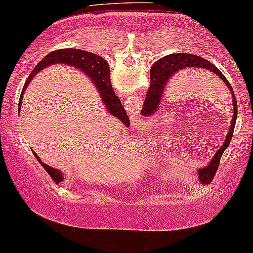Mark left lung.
Listing matches in <instances>:
<instances>
[{
    "mask_svg": "<svg viewBox=\"0 0 253 253\" xmlns=\"http://www.w3.org/2000/svg\"><path fill=\"white\" fill-rule=\"evenodd\" d=\"M193 68H201L209 70L211 72H213L216 76H218L223 83L226 84L228 90L231 91L232 95V104H233V118L231 121L230 130L227 132L226 139L224 140V143L221 145L220 148L216 151V154L213 155L212 159H211L209 164L207 166L200 167L198 169V180L201 184L207 185L211 183L217 172V169L219 166V162L221 158V155L224 154L225 149L227 148L230 145L233 132H234L235 122H236V116H238V104H236V98L233 91V88L231 84L228 83L226 78L221 73L218 69L211 62L207 61L203 57L192 55V54H186V53H177V54H170L165 57H162L161 60H158L150 69V79L151 84L147 91V96L143 103V114L145 116H151L154 113H156L158 110L159 105L162 103V98L164 96V92L166 90V87L170 79H173L174 76H176L178 72L183 71L186 69H193Z\"/></svg>",
    "mask_w": 253,
    "mask_h": 253,
    "instance_id": "8db88e82",
    "label": "left lung"
}]
</instances>
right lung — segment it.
<instances>
[{"label": "right lung", "mask_w": 253, "mask_h": 253, "mask_svg": "<svg viewBox=\"0 0 253 253\" xmlns=\"http://www.w3.org/2000/svg\"><path fill=\"white\" fill-rule=\"evenodd\" d=\"M54 64H67L70 67L79 69L83 71L94 86L97 88V91L99 92L100 98H102L103 103L105 105V108L111 115L114 118L121 120L123 123H126L129 121V116L126 115V112L122 106L121 100L119 97L114 94V90L112 89L111 84V76H110V67H108L107 62L105 61L103 57L96 55L94 53H89L83 49H75V48H63V49H56L54 52L49 53L46 55L40 63H38L35 69L30 73V76L27 79L25 86H23L20 100H19V110H21V103L23 98V94H25L27 87L33 80V78L37 75L38 72L44 70L45 68L49 67V65ZM34 153V151H33ZM35 157L37 161L41 163V165L44 167L46 172H47L55 183H60L64 180L63 173L61 170L54 169L52 166H48L45 163L41 161V158L37 156L36 153H34Z\"/></svg>", "instance_id": "obj_1"}]
</instances>
